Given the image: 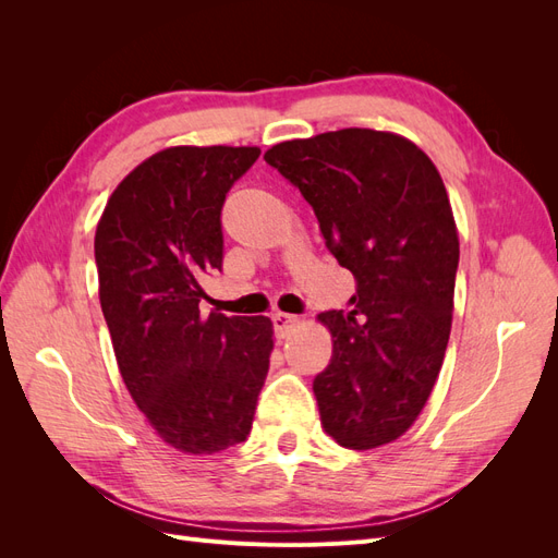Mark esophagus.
Here are the masks:
<instances>
[{
    "mask_svg": "<svg viewBox=\"0 0 558 558\" xmlns=\"http://www.w3.org/2000/svg\"><path fill=\"white\" fill-rule=\"evenodd\" d=\"M272 324H275V332L277 337H286L295 326H298V316L286 314V312H275L272 314Z\"/></svg>",
    "mask_w": 558,
    "mask_h": 558,
    "instance_id": "obj_1",
    "label": "esophagus"
}]
</instances>
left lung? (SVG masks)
Here are the masks:
<instances>
[{
    "label": "left lung",
    "mask_w": 558,
    "mask_h": 558,
    "mask_svg": "<svg viewBox=\"0 0 558 558\" xmlns=\"http://www.w3.org/2000/svg\"><path fill=\"white\" fill-rule=\"evenodd\" d=\"M298 185L326 246L356 277L353 310L324 312L332 359L314 379L320 426L347 449L408 430L451 332L459 230L433 160L408 137L344 128L265 150Z\"/></svg>",
    "instance_id": "1"
}]
</instances>
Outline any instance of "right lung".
<instances>
[{"mask_svg":"<svg viewBox=\"0 0 558 558\" xmlns=\"http://www.w3.org/2000/svg\"><path fill=\"white\" fill-rule=\"evenodd\" d=\"M258 146H170L116 185L95 263L118 369L162 442L216 453L246 440L275 349L267 316L199 314L223 263L221 209Z\"/></svg>","mask_w":558,"mask_h":558,"instance_id":"1","label":"right lung"}]
</instances>
